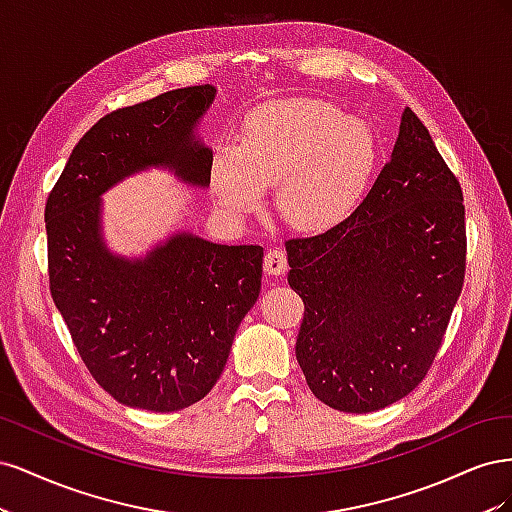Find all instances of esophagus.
I'll return each instance as SVG.
<instances>
[{"instance_id":"1","label":"esophagus","mask_w":512,"mask_h":512,"mask_svg":"<svg viewBox=\"0 0 512 512\" xmlns=\"http://www.w3.org/2000/svg\"><path fill=\"white\" fill-rule=\"evenodd\" d=\"M288 269V258L286 252L280 247H271L265 254V271L271 275H282Z\"/></svg>"}]
</instances>
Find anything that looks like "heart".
<instances>
[{"instance_id": "b5f03b06", "label": "heart", "mask_w": 512, "mask_h": 512, "mask_svg": "<svg viewBox=\"0 0 512 512\" xmlns=\"http://www.w3.org/2000/svg\"><path fill=\"white\" fill-rule=\"evenodd\" d=\"M380 143L365 119L318 98L271 100L241 121L237 145L211 158V188L230 213H247L275 185V205L297 228H327L356 207L374 177Z\"/></svg>"}]
</instances>
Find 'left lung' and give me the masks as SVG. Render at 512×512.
<instances>
[{
    "label": "left lung",
    "mask_w": 512,
    "mask_h": 512,
    "mask_svg": "<svg viewBox=\"0 0 512 512\" xmlns=\"http://www.w3.org/2000/svg\"><path fill=\"white\" fill-rule=\"evenodd\" d=\"M466 207L453 170L410 108L391 160L344 222L288 239L305 305L297 361L339 412L395 404L425 378L466 277Z\"/></svg>",
    "instance_id": "1"
}]
</instances>
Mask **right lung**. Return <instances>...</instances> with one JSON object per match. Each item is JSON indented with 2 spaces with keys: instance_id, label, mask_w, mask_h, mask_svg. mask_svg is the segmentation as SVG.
<instances>
[{
  "instance_id": "1",
  "label": "right lung",
  "mask_w": 512,
  "mask_h": 512,
  "mask_svg": "<svg viewBox=\"0 0 512 512\" xmlns=\"http://www.w3.org/2000/svg\"><path fill=\"white\" fill-rule=\"evenodd\" d=\"M215 87L166 91L91 126L46 198L51 297L85 367L119 404L175 412L220 380L232 339L260 292L262 247L179 232L143 260L100 235V196L136 170L170 166L192 185L213 153L194 136Z\"/></svg>"
}]
</instances>
